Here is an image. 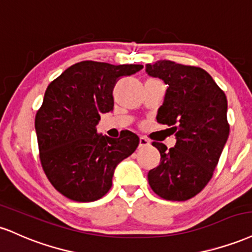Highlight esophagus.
<instances>
[{"label":"esophagus","mask_w":252,"mask_h":252,"mask_svg":"<svg viewBox=\"0 0 252 252\" xmlns=\"http://www.w3.org/2000/svg\"><path fill=\"white\" fill-rule=\"evenodd\" d=\"M149 145H150L149 139H146L145 137L139 138V147H145V146H149Z\"/></svg>","instance_id":"1"}]
</instances>
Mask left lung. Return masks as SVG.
Returning <instances> with one entry per match:
<instances>
[{"mask_svg":"<svg viewBox=\"0 0 252 252\" xmlns=\"http://www.w3.org/2000/svg\"><path fill=\"white\" fill-rule=\"evenodd\" d=\"M146 72L168 86L157 121L177 139L170 150L152 143L160 162L147 174L149 184L164 199L188 200L211 180L229 137L225 93L199 67L160 60L146 64Z\"/></svg>","mask_w":252,"mask_h":252,"instance_id":"left-lung-1","label":"left lung"}]
</instances>
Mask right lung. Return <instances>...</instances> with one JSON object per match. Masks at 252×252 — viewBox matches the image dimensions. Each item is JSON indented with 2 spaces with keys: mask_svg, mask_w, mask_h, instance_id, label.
Instances as JSON below:
<instances>
[{
  "mask_svg": "<svg viewBox=\"0 0 252 252\" xmlns=\"http://www.w3.org/2000/svg\"><path fill=\"white\" fill-rule=\"evenodd\" d=\"M143 67L81 61L48 85L35 115L38 156L50 184L64 197L100 199L111 189L117 165L137 150V134L103 137L96 125L100 114L113 109L117 80Z\"/></svg>",
  "mask_w": 252,
  "mask_h": 252,
  "instance_id": "1",
  "label": "right lung"
}]
</instances>
